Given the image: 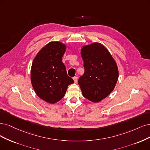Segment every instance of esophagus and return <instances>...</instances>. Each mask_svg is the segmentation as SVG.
<instances>
[{"label": "esophagus", "mask_w": 150, "mask_h": 150, "mask_svg": "<svg viewBox=\"0 0 150 150\" xmlns=\"http://www.w3.org/2000/svg\"><path fill=\"white\" fill-rule=\"evenodd\" d=\"M73 79H74V80L75 83H76L77 81H78V77H77V76H74V78H73Z\"/></svg>", "instance_id": "34e87169"}]
</instances>
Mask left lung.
Listing matches in <instances>:
<instances>
[{
  "label": "left lung",
  "mask_w": 150,
  "mask_h": 150,
  "mask_svg": "<svg viewBox=\"0 0 150 150\" xmlns=\"http://www.w3.org/2000/svg\"><path fill=\"white\" fill-rule=\"evenodd\" d=\"M85 73L79 79L82 95L93 103L100 102L112 92L118 79L116 61L108 49L99 42L81 49Z\"/></svg>",
  "instance_id": "8db88e82"
}]
</instances>
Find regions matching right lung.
<instances>
[{
	"label": "right lung",
	"mask_w": 150,
	"mask_h": 150,
	"mask_svg": "<svg viewBox=\"0 0 150 150\" xmlns=\"http://www.w3.org/2000/svg\"><path fill=\"white\" fill-rule=\"evenodd\" d=\"M67 46L59 41H52L37 53L33 60L30 80L37 96L47 103L54 104L65 95L68 86L74 83L67 75L62 58Z\"/></svg>",
	"instance_id": "1"
}]
</instances>
